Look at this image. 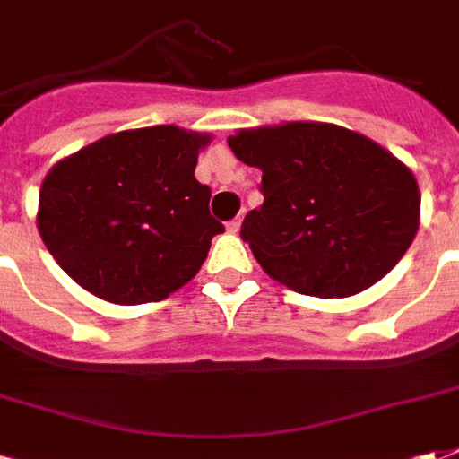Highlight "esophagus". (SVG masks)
<instances>
[{
  "label": "esophagus",
  "instance_id": "34e87169",
  "mask_svg": "<svg viewBox=\"0 0 459 459\" xmlns=\"http://www.w3.org/2000/svg\"><path fill=\"white\" fill-rule=\"evenodd\" d=\"M227 230H230L232 234L239 232V230H242V217H234L232 222H227Z\"/></svg>",
  "mask_w": 459,
  "mask_h": 459
}]
</instances>
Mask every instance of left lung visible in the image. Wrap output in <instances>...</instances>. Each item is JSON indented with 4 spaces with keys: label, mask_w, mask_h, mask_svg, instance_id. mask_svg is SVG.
Returning a JSON list of instances; mask_svg holds the SVG:
<instances>
[{
    "label": "left lung",
    "mask_w": 459,
    "mask_h": 459,
    "mask_svg": "<svg viewBox=\"0 0 459 459\" xmlns=\"http://www.w3.org/2000/svg\"><path fill=\"white\" fill-rule=\"evenodd\" d=\"M262 170L264 205L242 239L271 279L316 299H347L389 273L420 225L413 170L369 136L327 122L239 129L227 139Z\"/></svg>",
    "instance_id": "left-lung-1"
}]
</instances>
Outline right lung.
I'll list each match as a JSON object with an SVG mask.
<instances>
[{"label":"right lung","mask_w":459,"mask_h":459,"mask_svg":"<svg viewBox=\"0 0 459 459\" xmlns=\"http://www.w3.org/2000/svg\"><path fill=\"white\" fill-rule=\"evenodd\" d=\"M210 134L173 124L107 134L53 166L36 225L78 286L117 306L169 299L195 276L212 237L210 188L195 180Z\"/></svg>","instance_id":"right-lung-1"}]
</instances>
